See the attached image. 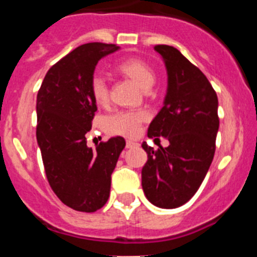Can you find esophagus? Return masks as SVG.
<instances>
[{
    "mask_svg": "<svg viewBox=\"0 0 257 257\" xmlns=\"http://www.w3.org/2000/svg\"><path fill=\"white\" fill-rule=\"evenodd\" d=\"M135 147H139V143L134 142V140H127L126 148H135Z\"/></svg>",
    "mask_w": 257,
    "mask_h": 257,
    "instance_id": "1",
    "label": "esophagus"
}]
</instances>
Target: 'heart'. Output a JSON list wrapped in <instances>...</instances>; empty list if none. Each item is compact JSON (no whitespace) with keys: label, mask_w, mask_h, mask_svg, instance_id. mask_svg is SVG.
Returning <instances> with one entry per match:
<instances>
[{"label":"heart","mask_w":257,"mask_h":257,"mask_svg":"<svg viewBox=\"0 0 257 257\" xmlns=\"http://www.w3.org/2000/svg\"><path fill=\"white\" fill-rule=\"evenodd\" d=\"M117 69L134 79L143 90H149L157 78L156 70L148 61L142 58H128L117 64ZM90 92L97 105H105L109 100V87L105 78L95 74L90 81ZM148 119L144 110H119L105 118L104 126L110 134L123 136H135L139 133L143 122Z\"/></svg>","instance_id":"1"}]
</instances>
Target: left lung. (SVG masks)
<instances>
[{"label":"left lung","instance_id":"obj_1","mask_svg":"<svg viewBox=\"0 0 257 257\" xmlns=\"http://www.w3.org/2000/svg\"><path fill=\"white\" fill-rule=\"evenodd\" d=\"M167 69L163 106L148 128L149 138H166L170 145L143 149L148 161L142 170L145 197L161 208H176L192 198L215 154L219 130L217 95L207 77L172 46H154Z\"/></svg>","mask_w":257,"mask_h":257}]
</instances>
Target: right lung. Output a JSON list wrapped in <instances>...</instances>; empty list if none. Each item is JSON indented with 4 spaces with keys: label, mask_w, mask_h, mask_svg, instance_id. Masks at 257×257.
I'll use <instances>...</instances> for the list:
<instances>
[{
    "label": "right lung",
    "mask_w": 257,
    "mask_h": 257,
    "mask_svg": "<svg viewBox=\"0 0 257 257\" xmlns=\"http://www.w3.org/2000/svg\"><path fill=\"white\" fill-rule=\"evenodd\" d=\"M91 42L52 65L37 94V143L50 187L68 207L95 212L109 198L112 172L126 142L115 136L88 148L86 134L97 110L90 92L97 61L117 51Z\"/></svg>",
    "instance_id": "obj_1"
}]
</instances>
